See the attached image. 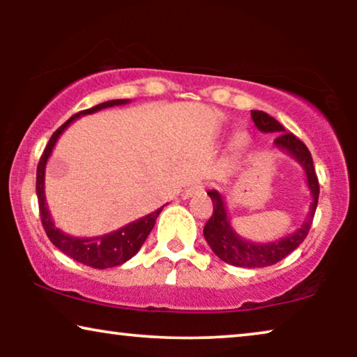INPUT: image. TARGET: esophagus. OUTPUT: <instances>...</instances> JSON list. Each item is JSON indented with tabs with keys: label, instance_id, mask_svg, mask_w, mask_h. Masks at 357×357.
I'll use <instances>...</instances> for the list:
<instances>
[{
	"label": "esophagus",
	"instance_id": "1",
	"mask_svg": "<svg viewBox=\"0 0 357 357\" xmlns=\"http://www.w3.org/2000/svg\"><path fill=\"white\" fill-rule=\"evenodd\" d=\"M203 183L202 182H195L193 185H190L188 188H185V192H183V195L182 197L183 198H188V197H193V195H198V193H202L203 192Z\"/></svg>",
	"mask_w": 357,
	"mask_h": 357
}]
</instances>
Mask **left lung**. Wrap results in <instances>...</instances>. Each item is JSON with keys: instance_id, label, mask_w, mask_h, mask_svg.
Returning <instances> with one entry per match:
<instances>
[{"instance_id": "obj_1", "label": "left lung", "mask_w": 357, "mask_h": 357, "mask_svg": "<svg viewBox=\"0 0 357 357\" xmlns=\"http://www.w3.org/2000/svg\"><path fill=\"white\" fill-rule=\"evenodd\" d=\"M252 120L257 128L263 131V133H280L275 139L276 148L291 154L304 167L307 187H309L312 195V204L304 224L296 232H292L291 236L282 237L276 242L257 243L245 241V238L237 236V232L234 231L231 222H229L226 203H224L222 195L218 190H209L208 195L213 202V216L204 224V238H206L208 245L213 248V252L222 261L241 268L271 266L275 263L281 261L282 258H286L292 250H296L304 242V238L310 231L320 193L319 178H317L314 169V160H312L310 151L307 149V146L299 138H296L294 135L289 133V131H286L280 121L265 114V112L252 110Z\"/></svg>"}]
</instances>
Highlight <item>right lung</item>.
<instances>
[{
    "instance_id": "1",
    "label": "right lung",
    "mask_w": 357,
    "mask_h": 357,
    "mask_svg": "<svg viewBox=\"0 0 357 357\" xmlns=\"http://www.w3.org/2000/svg\"><path fill=\"white\" fill-rule=\"evenodd\" d=\"M128 99H119V100H109L104 104H99L92 109L82 110L79 114L73 115L70 120L65 121L55 133L52 135L50 141H48L45 151H43L40 160L37 165V198H38V209H40V219L42 226L45 229L48 238H50L53 245L58 250L65 253L73 260L82 263V265L99 268V270H105V268H114L119 266L121 263L128 261L131 257H135L138 250L143 245L146 238H148L149 232L153 231L155 219H158L159 213L162 211V208H159L158 211L146 214V216L136 219V221L126 224V226L116 229L114 232L104 234V236L97 237H75L70 234H65L60 231L53 222L50 216V211L47 208L45 202V165L47 160L50 158L53 148H55L58 138L70 126L76 119H79L81 115H89L94 112H99L107 107L114 105H125L128 104Z\"/></svg>"
}]
</instances>
